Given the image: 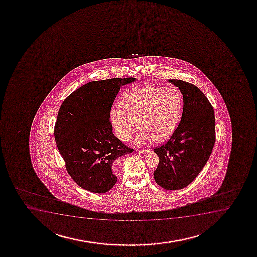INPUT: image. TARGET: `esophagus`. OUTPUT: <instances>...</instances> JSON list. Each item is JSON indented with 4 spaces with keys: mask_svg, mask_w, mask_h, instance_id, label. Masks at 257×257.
<instances>
[{
    "mask_svg": "<svg viewBox=\"0 0 257 257\" xmlns=\"http://www.w3.org/2000/svg\"><path fill=\"white\" fill-rule=\"evenodd\" d=\"M139 153H142V154H147L149 152H151V150H149V149H146V150H138Z\"/></svg>",
    "mask_w": 257,
    "mask_h": 257,
    "instance_id": "esophagus-1",
    "label": "esophagus"
}]
</instances>
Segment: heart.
<instances>
[{
	"label": "heart",
	"instance_id": "1",
	"mask_svg": "<svg viewBox=\"0 0 257 257\" xmlns=\"http://www.w3.org/2000/svg\"><path fill=\"white\" fill-rule=\"evenodd\" d=\"M182 97L175 88L144 86L131 91L119 106L111 111V122L122 141L130 139L140 127L135 143L148 145L152 141L164 142L178 126L182 112Z\"/></svg>",
	"mask_w": 257,
	"mask_h": 257
}]
</instances>
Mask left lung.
I'll return each mask as SVG.
<instances>
[{"instance_id": "obj_1", "label": "left lung", "mask_w": 257, "mask_h": 257, "mask_svg": "<svg viewBox=\"0 0 257 257\" xmlns=\"http://www.w3.org/2000/svg\"><path fill=\"white\" fill-rule=\"evenodd\" d=\"M183 96L181 119L168 142L154 149L159 163L154 171L157 184L179 190L190 184L205 167L215 144L213 107L199 88L170 79Z\"/></svg>"}]
</instances>
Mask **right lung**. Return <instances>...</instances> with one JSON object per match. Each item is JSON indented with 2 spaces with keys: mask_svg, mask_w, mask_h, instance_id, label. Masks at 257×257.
Here are the masks:
<instances>
[{
  "mask_svg": "<svg viewBox=\"0 0 257 257\" xmlns=\"http://www.w3.org/2000/svg\"><path fill=\"white\" fill-rule=\"evenodd\" d=\"M136 78L90 82L74 91L58 111L54 136L73 181L85 190L105 193L117 182L118 161L133 149L112 133L110 112L122 86Z\"/></svg>",
  "mask_w": 257,
  "mask_h": 257,
  "instance_id": "obj_1",
  "label": "right lung"
}]
</instances>
